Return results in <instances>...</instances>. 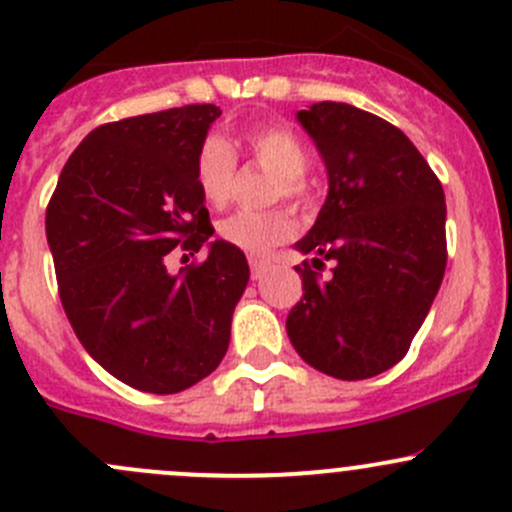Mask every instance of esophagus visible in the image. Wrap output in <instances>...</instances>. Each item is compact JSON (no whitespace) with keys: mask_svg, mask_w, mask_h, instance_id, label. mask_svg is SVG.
Instances as JSON below:
<instances>
[{"mask_svg":"<svg viewBox=\"0 0 512 512\" xmlns=\"http://www.w3.org/2000/svg\"><path fill=\"white\" fill-rule=\"evenodd\" d=\"M267 267H270V262L265 260H257V257H250V275L252 280H262L267 272Z\"/></svg>","mask_w":512,"mask_h":512,"instance_id":"obj_1","label":"esophagus"}]
</instances>
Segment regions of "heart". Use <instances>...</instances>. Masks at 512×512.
I'll return each mask as SVG.
<instances>
[{"mask_svg":"<svg viewBox=\"0 0 512 512\" xmlns=\"http://www.w3.org/2000/svg\"><path fill=\"white\" fill-rule=\"evenodd\" d=\"M252 160L262 170L272 173L270 200H294L304 205L312 198V188L307 183L309 148L292 128L282 123H260L245 131L242 136ZM237 175V153L227 138L210 133L200 141L195 153V183L200 193L215 208H223L230 200L232 185ZM297 232L292 213L285 208H272L265 213L255 210H237L218 223V235L227 245L245 250L250 255H262L270 247L289 240Z\"/></svg>","mask_w":512,"mask_h":512,"instance_id":"heart-1","label":"heart"}]
</instances>
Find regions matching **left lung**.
I'll list each match as a JSON object with an SVG mask.
<instances>
[{
  "label": "left lung",
  "mask_w": 512,
  "mask_h": 512,
  "mask_svg": "<svg viewBox=\"0 0 512 512\" xmlns=\"http://www.w3.org/2000/svg\"><path fill=\"white\" fill-rule=\"evenodd\" d=\"M297 118L327 163L329 195L294 245L314 260L294 267L304 294L287 314L289 342L334 379H369L404 359L441 287L446 198L426 158L384 118L334 101Z\"/></svg>",
  "instance_id": "left-lung-1"
}]
</instances>
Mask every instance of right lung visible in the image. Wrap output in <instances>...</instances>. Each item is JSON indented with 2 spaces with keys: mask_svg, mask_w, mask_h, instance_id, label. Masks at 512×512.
I'll return each mask as SVG.
<instances>
[{
  "mask_svg": "<svg viewBox=\"0 0 512 512\" xmlns=\"http://www.w3.org/2000/svg\"><path fill=\"white\" fill-rule=\"evenodd\" d=\"M218 116L213 103H190L103 123L66 160L46 205L76 337L108 374L148 394H178L218 369L250 280L245 252L225 240L168 270L173 250L195 255L215 232L195 153Z\"/></svg>",
  "mask_w": 512,
  "mask_h": 512,
  "instance_id": "right-lung-1",
  "label": "right lung"
}]
</instances>
